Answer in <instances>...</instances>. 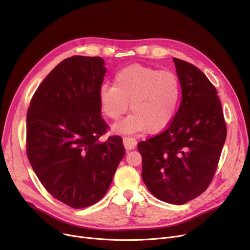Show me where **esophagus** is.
<instances>
[{
    "label": "esophagus",
    "instance_id": "obj_1",
    "mask_svg": "<svg viewBox=\"0 0 250 250\" xmlns=\"http://www.w3.org/2000/svg\"><path fill=\"white\" fill-rule=\"evenodd\" d=\"M124 145L126 151H130L135 149L137 146V140L135 138H129V137H124Z\"/></svg>",
    "mask_w": 250,
    "mask_h": 250
}]
</instances>
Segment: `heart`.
Masks as SVG:
<instances>
[{
    "instance_id": "heart-1",
    "label": "heart",
    "mask_w": 250,
    "mask_h": 250,
    "mask_svg": "<svg viewBox=\"0 0 250 250\" xmlns=\"http://www.w3.org/2000/svg\"><path fill=\"white\" fill-rule=\"evenodd\" d=\"M181 95L178 78L171 72L132 64L117 72L114 86L103 85L98 98L102 112L116 121L128 108L132 111L113 125L115 132L158 133L172 122Z\"/></svg>"
}]
</instances>
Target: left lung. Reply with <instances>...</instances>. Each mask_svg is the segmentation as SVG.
Wrapping results in <instances>:
<instances>
[{"mask_svg": "<svg viewBox=\"0 0 250 250\" xmlns=\"http://www.w3.org/2000/svg\"><path fill=\"white\" fill-rule=\"evenodd\" d=\"M181 86L179 108L165 130L138 144L142 177L157 199L183 205L211 183L227 128L214 85L195 65L173 58Z\"/></svg>", "mask_w": 250, "mask_h": 250, "instance_id": "obj_1", "label": "left lung"}]
</instances>
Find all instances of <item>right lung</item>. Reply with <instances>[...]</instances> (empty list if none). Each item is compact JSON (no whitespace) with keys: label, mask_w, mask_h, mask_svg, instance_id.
Returning <instances> with one entry per match:
<instances>
[{"label":"right lung","mask_w":250,"mask_h":250,"mask_svg":"<svg viewBox=\"0 0 250 250\" xmlns=\"http://www.w3.org/2000/svg\"><path fill=\"white\" fill-rule=\"evenodd\" d=\"M106 73L99 57L61 62L39 85L26 121V152L39 181L75 208L96 204L107 192L125 150L120 136L100 142L107 124L98 93Z\"/></svg>","instance_id":"right-lung-1"}]
</instances>
